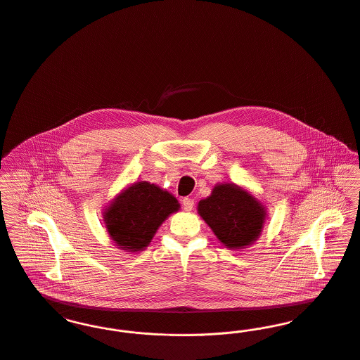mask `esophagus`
<instances>
[{"mask_svg":"<svg viewBox=\"0 0 360 360\" xmlns=\"http://www.w3.org/2000/svg\"><path fill=\"white\" fill-rule=\"evenodd\" d=\"M182 204H184V210L185 211H192L193 210L194 200L193 198H189V197H185L182 200Z\"/></svg>","mask_w":360,"mask_h":360,"instance_id":"obj_1","label":"esophagus"}]
</instances>
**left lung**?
<instances>
[{
  "label": "left lung",
  "instance_id": "8db88e82",
  "mask_svg": "<svg viewBox=\"0 0 360 360\" xmlns=\"http://www.w3.org/2000/svg\"><path fill=\"white\" fill-rule=\"evenodd\" d=\"M197 212L227 249L248 248L262 234L267 208L253 194L230 182L218 184L197 204Z\"/></svg>",
  "mask_w": 360,
  "mask_h": 360
}]
</instances>
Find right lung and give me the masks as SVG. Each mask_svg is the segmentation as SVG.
I'll return each instance as SVG.
<instances>
[{"label": "right lung", "mask_w": 360, "mask_h": 360, "mask_svg": "<svg viewBox=\"0 0 360 360\" xmlns=\"http://www.w3.org/2000/svg\"><path fill=\"white\" fill-rule=\"evenodd\" d=\"M179 208L178 200L166 189L139 181L112 200L103 218L112 243L134 253L146 248L162 223Z\"/></svg>", "instance_id": "right-lung-1"}]
</instances>
